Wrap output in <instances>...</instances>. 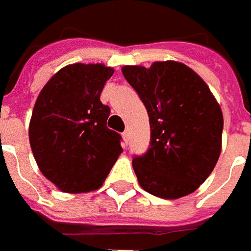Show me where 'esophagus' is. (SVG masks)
<instances>
[{"label":"esophagus","mask_w":251,"mask_h":251,"mask_svg":"<svg viewBox=\"0 0 251 251\" xmlns=\"http://www.w3.org/2000/svg\"><path fill=\"white\" fill-rule=\"evenodd\" d=\"M123 140H124L126 144H128V140H130V132H128V130H126L123 132Z\"/></svg>","instance_id":"34e87169"}]
</instances>
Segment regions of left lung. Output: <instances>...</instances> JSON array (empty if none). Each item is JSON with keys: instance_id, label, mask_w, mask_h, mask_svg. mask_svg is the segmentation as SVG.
Instances as JSON below:
<instances>
[{"instance_id": "8db88e82", "label": "left lung", "mask_w": 251, "mask_h": 251, "mask_svg": "<svg viewBox=\"0 0 251 251\" xmlns=\"http://www.w3.org/2000/svg\"><path fill=\"white\" fill-rule=\"evenodd\" d=\"M121 71L150 116L151 148L132 159L140 186L163 200L194 193L222 150L224 116L215 96L178 61H155L150 68L124 65Z\"/></svg>"}]
</instances>
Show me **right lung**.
Returning <instances> with one entry per match:
<instances>
[{
	"label": "right lung",
	"mask_w": 251,
	"mask_h": 251,
	"mask_svg": "<svg viewBox=\"0 0 251 251\" xmlns=\"http://www.w3.org/2000/svg\"><path fill=\"white\" fill-rule=\"evenodd\" d=\"M114 73L104 64H70L40 91L29 124L36 163L63 193L99 188L123 148L120 134L109 130V106L100 101Z\"/></svg>",
	"instance_id": "1"
}]
</instances>
